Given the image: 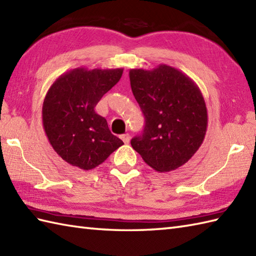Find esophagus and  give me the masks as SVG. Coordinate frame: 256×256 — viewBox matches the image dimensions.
Instances as JSON below:
<instances>
[{
  "label": "esophagus",
  "mask_w": 256,
  "mask_h": 256,
  "mask_svg": "<svg viewBox=\"0 0 256 256\" xmlns=\"http://www.w3.org/2000/svg\"><path fill=\"white\" fill-rule=\"evenodd\" d=\"M122 140L124 142V144H128L130 143V135L128 134H123L121 136Z\"/></svg>",
  "instance_id": "34e87169"
}]
</instances>
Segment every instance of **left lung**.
I'll return each mask as SVG.
<instances>
[{"label":"left lung","mask_w":256,"mask_h":256,"mask_svg":"<svg viewBox=\"0 0 256 256\" xmlns=\"http://www.w3.org/2000/svg\"><path fill=\"white\" fill-rule=\"evenodd\" d=\"M128 74L145 118L143 133L132 138V148L156 172L175 170L204 140L208 112L202 94L187 74L167 64L131 69Z\"/></svg>","instance_id":"8db88e82"}]
</instances>
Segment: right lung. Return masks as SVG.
Returning <instances> with one entry per match:
<instances>
[{"instance_id":"right-lung-1","label":"right lung","mask_w":256,"mask_h":256,"mask_svg":"<svg viewBox=\"0 0 256 256\" xmlns=\"http://www.w3.org/2000/svg\"><path fill=\"white\" fill-rule=\"evenodd\" d=\"M122 68H76L57 78L42 103V126L54 150L84 170L102 164L124 143L94 108L121 79Z\"/></svg>"}]
</instances>
